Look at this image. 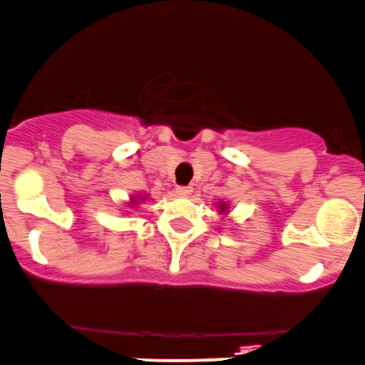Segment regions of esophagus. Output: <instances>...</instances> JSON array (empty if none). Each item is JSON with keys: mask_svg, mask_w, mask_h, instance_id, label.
Here are the masks:
<instances>
[{"mask_svg": "<svg viewBox=\"0 0 365 365\" xmlns=\"http://www.w3.org/2000/svg\"><path fill=\"white\" fill-rule=\"evenodd\" d=\"M191 191H193V187H191V186H178V187H175V193H178L179 197H187Z\"/></svg>", "mask_w": 365, "mask_h": 365, "instance_id": "obj_1", "label": "esophagus"}]
</instances>
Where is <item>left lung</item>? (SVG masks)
I'll return each mask as SVG.
<instances>
[{"label":"left lung","mask_w":365,"mask_h":365,"mask_svg":"<svg viewBox=\"0 0 365 365\" xmlns=\"http://www.w3.org/2000/svg\"><path fill=\"white\" fill-rule=\"evenodd\" d=\"M219 212H226V203H219Z\"/></svg>","instance_id":"1"}]
</instances>
